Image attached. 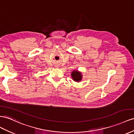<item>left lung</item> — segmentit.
<instances>
[{
  "mask_svg": "<svg viewBox=\"0 0 134 134\" xmlns=\"http://www.w3.org/2000/svg\"><path fill=\"white\" fill-rule=\"evenodd\" d=\"M71 77L74 81L79 82L82 81L83 76L81 72L77 70H74L73 71H71Z\"/></svg>",
  "mask_w": 134,
  "mask_h": 134,
  "instance_id": "1",
  "label": "left lung"
}]
</instances>
